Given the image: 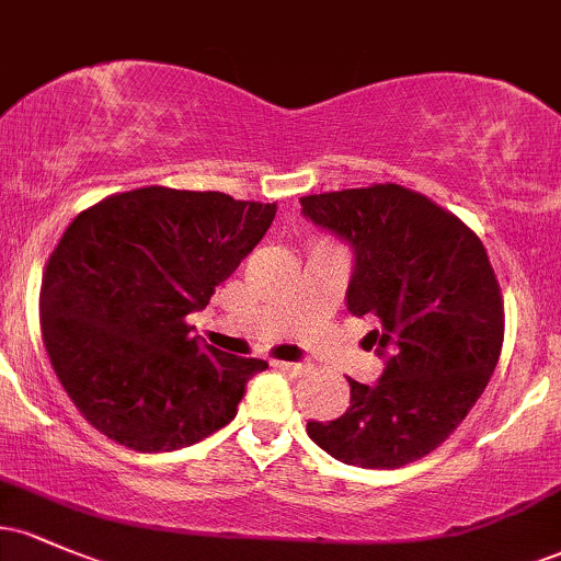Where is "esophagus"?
Masks as SVG:
<instances>
[{"mask_svg":"<svg viewBox=\"0 0 561 561\" xmlns=\"http://www.w3.org/2000/svg\"><path fill=\"white\" fill-rule=\"evenodd\" d=\"M272 364L279 371H285V375H300V371H302V366L300 364H293V362H272Z\"/></svg>","mask_w":561,"mask_h":561,"instance_id":"34e87169","label":"esophagus"}]
</instances>
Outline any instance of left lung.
Returning a JSON list of instances; mask_svg holds the SVG:
<instances>
[{
	"mask_svg": "<svg viewBox=\"0 0 561 561\" xmlns=\"http://www.w3.org/2000/svg\"><path fill=\"white\" fill-rule=\"evenodd\" d=\"M300 214L353 250L345 302L375 330V385L306 433L343 465L396 469L440 446L485 390L504 343V302L485 248L433 199L398 184L300 197Z\"/></svg>",
	"mask_w": 561,
	"mask_h": 561,
	"instance_id": "8db88e82",
	"label": "left lung"
}]
</instances>
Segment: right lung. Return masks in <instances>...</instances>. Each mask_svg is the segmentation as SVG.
Instances as JSON below:
<instances>
[{
	"instance_id": "1",
	"label": "right lung",
	"mask_w": 561,
	"mask_h": 561,
	"mask_svg": "<svg viewBox=\"0 0 561 561\" xmlns=\"http://www.w3.org/2000/svg\"><path fill=\"white\" fill-rule=\"evenodd\" d=\"M276 203L141 186L73 218L42 279V337L83 420L121 446L156 454L234 420L266 369L192 337L190 313L272 227Z\"/></svg>"
}]
</instances>
